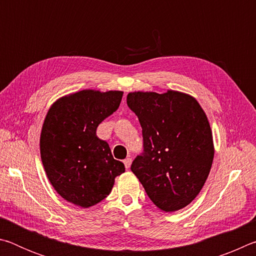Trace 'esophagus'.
<instances>
[{"label":"esophagus","instance_id":"esophagus-1","mask_svg":"<svg viewBox=\"0 0 256 256\" xmlns=\"http://www.w3.org/2000/svg\"><path fill=\"white\" fill-rule=\"evenodd\" d=\"M131 164H132V159L131 158L124 159V164H125V168H126V170H128L130 166H131Z\"/></svg>","mask_w":256,"mask_h":256}]
</instances>
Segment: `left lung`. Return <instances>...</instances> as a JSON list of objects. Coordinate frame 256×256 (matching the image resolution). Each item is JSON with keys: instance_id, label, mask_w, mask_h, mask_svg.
Segmentation results:
<instances>
[{"instance_id": "obj_1", "label": "left lung", "mask_w": 256, "mask_h": 256, "mask_svg": "<svg viewBox=\"0 0 256 256\" xmlns=\"http://www.w3.org/2000/svg\"><path fill=\"white\" fill-rule=\"evenodd\" d=\"M126 102L144 138V152L131 170L160 210L183 209L200 193L214 160L206 112L196 98L172 90L130 92Z\"/></svg>"}]
</instances>
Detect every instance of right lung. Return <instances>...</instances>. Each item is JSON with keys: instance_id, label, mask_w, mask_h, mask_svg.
<instances>
[{"instance_id": "obj_1", "label": "right lung", "mask_w": 256, "mask_h": 256, "mask_svg": "<svg viewBox=\"0 0 256 256\" xmlns=\"http://www.w3.org/2000/svg\"><path fill=\"white\" fill-rule=\"evenodd\" d=\"M123 92L82 90L55 102L40 134L46 175L64 200L89 208L110 193L125 172L110 146L97 136L98 125L118 110Z\"/></svg>"}]
</instances>
